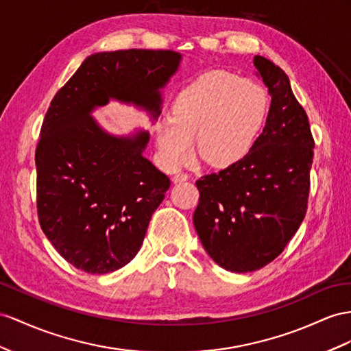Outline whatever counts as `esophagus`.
<instances>
[{"label":"esophagus","mask_w":351,"mask_h":351,"mask_svg":"<svg viewBox=\"0 0 351 351\" xmlns=\"http://www.w3.org/2000/svg\"><path fill=\"white\" fill-rule=\"evenodd\" d=\"M188 179H190V176H188L186 173H184V172H179V173L173 175L172 181H173L175 184H179V182H185V181H188Z\"/></svg>","instance_id":"1"}]
</instances>
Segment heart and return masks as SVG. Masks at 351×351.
<instances>
[{"mask_svg":"<svg viewBox=\"0 0 351 351\" xmlns=\"http://www.w3.org/2000/svg\"><path fill=\"white\" fill-rule=\"evenodd\" d=\"M268 106L263 86L228 71L197 77L175 97L170 120H160L154 134L160 156L172 167L199 157L226 169L243 160L261 130Z\"/></svg>","mask_w":351,"mask_h":351,"instance_id":"heart-1","label":"heart"}]
</instances>
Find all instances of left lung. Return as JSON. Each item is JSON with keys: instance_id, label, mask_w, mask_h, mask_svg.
<instances>
[{"instance_id": "left-lung-1", "label": "left lung", "mask_w": 351, "mask_h": 351, "mask_svg": "<svg viewBox=\"0 0 351 351\" xmlns=\"http://www.w3.org/2000/svg\"><path fill=\"white\" fill-rule=\"evenodd\" d=\"M271 96L263 133L237 165L195 182L194 227L208 255L232 273L265 267L283 252L307 212L314 139L282 68L254 58Z\"/></svg>"}]
</instances>
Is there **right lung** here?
Segmentation results:
<instances>
[{"mask_svg":"<svg viewBox=\"0 0 351 351\" xmlns=\"http://www.w3.org/2000/svg\"><path fill=\"white\" fill-rule=\"evenodd\" d=\"M182 56L117 50L88 56L49 106L35 151L37 210L50 243L75 268L106 274L139 252L170 179L142 156L149 133L114 136L92 119L110 99L156 120Z\"/></svg>","mask_w":351,"mask_h":351,"instance_id":"add662e5","label":"right lung"}]
</instances>
